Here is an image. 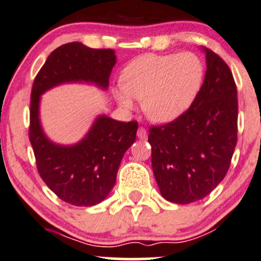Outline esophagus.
<instances>
[{
	"label": "esophagus",
	"mask_w": 261,
	"mask_h": 261,
	"mask_svg": "<svg viewBox=\"0 0 261 261\" xmlns=\"http://www.w3.org/2000/svg\"><path fill=\"white\" fill-rule=\"evenodd\" d=\"M137 137L140 138V140H147L148 134H147L146 128H144V127H138V130H137Z\"/></svg>",
	"instance_id": "obj_1"
}]
</instances>
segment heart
Returning a JSON list of instances; mask_svg holds the SVG:
<instances>
[{"instance_id":"obj_1","label":"heart","mask_w":261,"mask_h":261,"mask_svg":"<svg viewBox=\"0 0 261 261\" xmlns=\"http://www.w3.org/2000/svg\"><path fill=\"white\" fill-rule=\"evenodd\" d=\"M202 78L203 65L193 53L142 55L124 70L115 98L128 111L135 108L134 98L143 101L149 119L170 123L190 107Z\"/></svg>"}]
</instances>
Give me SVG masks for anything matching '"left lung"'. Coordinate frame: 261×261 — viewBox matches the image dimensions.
<instances>
[{"mask_svg":"<svg viewBox=\"0 0 261 261\" xmlns=\"http://www.w3.org/2000/svg\"><path fill=\"white\" fill-rule=\"evenodd\" d=\"M204 81L191 106L149 128L151 166L167 201L195 202L222 182L237 143V88L229 66L208 48Z\"/></svg>","mask_w":261,"mask_h":261,"instance_id":"8db88e82","label":"left lung"}]
</instances>
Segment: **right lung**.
Segmentation results:
<instances>
[{"label": "right lung", "instance_id": "obj_1", "mask_svg": "<svg viewBox=\"0 0 261 261\" xmlns=\"http://www.w3.org/2000/svg\"><path fill=\"white\" fill-rule=\"evenodd\" d=\"M115 62L112 49L67 43L49 55L32 85L29 137L38 173L59 199L73 206H95L106 199L125 151L136 140L138 124L100 115L83 140L73 146H60L48 140L42 130L41 95L57 85L74 82L92 83L106 90Z\"/></svg>", "mask_w": 261, "mask_h": 261}]
</instances>
